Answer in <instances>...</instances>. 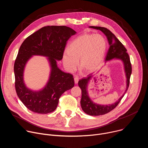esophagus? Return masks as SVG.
I'll use <instances>...</instances> for the list:
<instances>
[{
    "label": "esophagus",
    "instance_id": "34e87169",
    "mask_svg": "<svg viewBox=\"0 0 148 148\" xmlns=\"http://www.w3.org/2000/svg\"><path fill=\"white\" fill-rule=\"evenodd\" d=\"M78 80H79V78L77 76L74 77V82L75 84H77L78 82Z\"/></svg>",
    "mask_w": 148,
    "mask_h": 148
}]
</instances>
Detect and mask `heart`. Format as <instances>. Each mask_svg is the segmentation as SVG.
<instances>
[{
  "label": "heart",
  "instance_id": "b5f03b06",
  "mask_svg": "<svg viewBox=\"0 0 148 148\" xmlns=\"http://www.w3.org/2000/svg\"><path fill=\"white\" fill-rule=\"evenodd\" d=\"M105 38L98 34H83L73 40L69 50L63 52L62 60L65 68L74 71L78 64L88 73L95 71L103 61L107 51Z\"/></svg>",
  "mask_w": 148,
  "mask_h": 148
}]
</instances>
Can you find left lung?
<instances>
[{
	"mask_svg": "<svg viewBox=\"0 0 148 148\" xmlns=\"http://www.w3.org/2000/svg\"><path fill=\"white\" fill-rule=\"evenodd\" d=\"M89 27L99 30L106 36L110 45V48L107 54L106 58H105V62L112 60V59L121 60L123 64L124 71L126 78V87L123 95L118 101L112 104L108 105L98 104L94 102L90 98L87 90L88 85L94 75H88L87 77L84 78L78 81V86L81 89L82 96L80 103L83 111L89 115L98 116L104 115L111 111L117 106L122 98L123 97L129 87L130 79L132 73V67L130 56L126 53L127 50L121 42L110 30L105 27L99 26H90Z\"/></svg>",
	"mask_w": 148,
	"mask_h": 148,
	"instance_id": "obj_1",
	"label": "left lung"
}]
</instances>
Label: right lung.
I'll list each match as a JSON object with an SVG mask.
<instances>
[{
    "label": "right lung",
    "mask_w": 148,
    "mask_h": 148,
    "mask_svg": "<svg viewBox=\"0 0 148 148\" xmlns=\"http://www.w3.org/2000/svg\"><path fill=\"white\" fill-rule=\"evenodd\" d=\"M76 33L65 26H45L27 37L21 45L14 64L15 88L18 97L29 110L42 114L53 112L61 95L74 87L73 75L62 71L57 60H62L67 40ZM33 55L47 57L51 67L47 84L38 91L27 88L23 77L27 62Z\"/></svg>",
    "instance_id": "right-lung-1"
}]
</instances>
